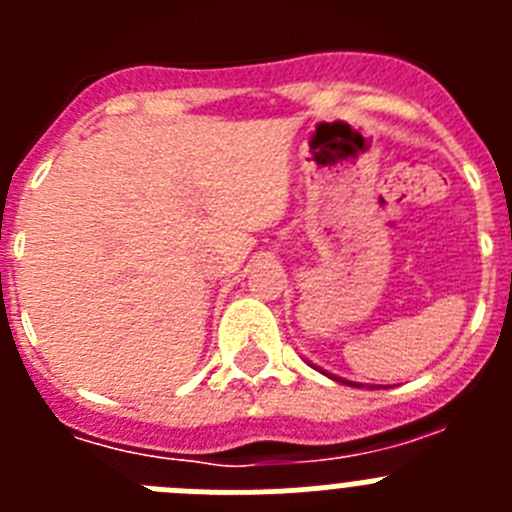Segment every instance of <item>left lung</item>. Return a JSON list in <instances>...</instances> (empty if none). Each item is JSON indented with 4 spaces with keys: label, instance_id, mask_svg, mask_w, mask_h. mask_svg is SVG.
Masks as SVG:
<instances>
[{
    "label": "left lung",
    "instance_id": "8db88e82",
    "mask_svg": "<svg viewBox=\"0 0 512 512\" xmlns=\"http://www.w3.org/2000/svg\"><path fill=\"white\" fill-rule=\"evenodd\" d=\"M320 372H323V369H320ZM323 374H328V372H323ZM330 379H336V382H343V384H351V387H361L359 382H346V379H341V377H333V374H328Z\"/></svg>",
    "mask_w": 512,
    "mask_h": 512
}]
</instances>
